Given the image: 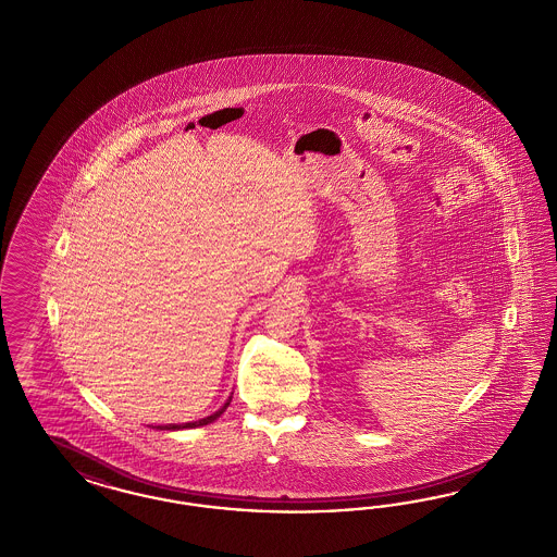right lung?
I'll return each mask as SVG.
<instances>
[{"label": "right lung", "mask_w": 557, "mask_h": 557, "mask_svg": "<svg viewBox=\"0 0 557 557\" xmlns=\"http://www.w3.org/2000/svg\"><path fill=\"white\" fill-rule=\"evenodd\" d=\"M232 397H228V401L224 404L222 409H218L215 413H211L208 418H203V420H199V422H189V423H169V425H158V430H183V428H199V425H208V423L213 422V420H218L224 411H226V407L231 405Z\"/></svg>", "instance_id": "right-lung-1"}]
</instances>
